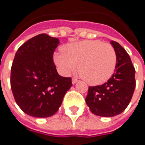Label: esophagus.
I'll use <instances>...</instances> for the list:
<instances>
[{
  "label": "esophagus",
  "mask_w": 145,
  "mask_h": 145,
  "mask_svg": "<svg viewBox=\"0 0 145 145\" xmlns=\"http://www.w3.org/2000/svg\"><path fill=\"white\" fill-rule=\"evenodd\" d=\"M77 82H78V80H77L76 78H72V84L76 83Z\"/></svg>",
  "instance_id": "esophagus-1"
}]
</instances>
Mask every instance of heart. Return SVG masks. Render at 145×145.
I'll return each mask as SVG.
<instances>
[{"instance_id":"heart-1","label":"heart","mask_w":145,"mask_h":145,"mask_svg":"<svg viewBox=\"0 0 145 145\" xmlns=\"http://www.w3.org/2000/svg\"><path fill=\"white\" fill-rule=\"evenodd\" d=\"M54 54V60L63 76L77 71L91 85H100L112 76L117 65V53L109 43L99 40H82L67 45ZM78 66H77V65Z\"/></svg>"}]
</instances>
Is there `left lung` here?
<instances>
[{
    "label": "left lung",
    "instance_id": "obj_1",
    "mask_svg": "<svg viewBox=\"0 0 145 145\" xmlns=\"http://www.w3.org/2000/svg\"><path fill=\"white\" fill-rule=\"evenodd\" d=\"M111 44L118 57L115 72L103 85L89 86L86 98L91 112L101 117H114L123 112L135 88V70L129 54L117 41Z\"/></svg>",
    "mask_w": 145,
    "mask_h": 145
}]
</instances>
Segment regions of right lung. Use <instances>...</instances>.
<instances>
[{
	"label": "right lung",
	"mask_w": 145,
	"mask_h": 145,
	"mask_svg": "<svg viewBox=\"0 0 145 145\" xmlns=\"http://www.w3.org/2000/svg\"><path fill=\"white\" fill-rule=\"evenodd\" d=\"M59 44L56 37L39 34L18 48L11 67L10 86L15 102L29 116L48 118L59 110L72 78L59 75L53 61Z\"/></svg>",
	"instance_id": "add662e5"
}]
</instances>
